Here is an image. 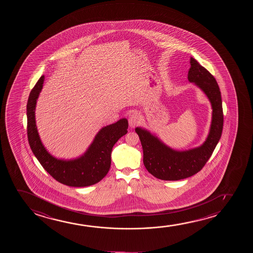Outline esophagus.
<instances>
[{
    "instance_id": "1",
    "label": "esophagus",
    "mask_w": 253,
    "mask_h": 253,
    "mask_svg": "<svg viewBox=\"0 0 253 253\" xmlns=\"http://www.w3.org/2000/svg\"><path fill=\"white\" fill-rule=\"evenodd\" d=\"M141 121H142L141 115L139 114L137 111H133L128 117V125L131 128H134L135 126L138 125Z\"/></svg>"
}]
</instances>
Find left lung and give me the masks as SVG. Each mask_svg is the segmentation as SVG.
Masks as SVG:
<instances>
[{
  "instance_id": "8db88e82",
  "label": "left lung",
  "mask_w": 253,
  "mask_h": 253,
  "mask_svg": "<svg viewBox=\"0 0 253 253\" xmlns=\"http://www.w3.org/2000/svg\"><path fill=\"white\" fill-rule=\"evenodd\" d=\"M190 65L187 79L203 90L211 102L212 109L210 131L204 143L194 149L178 151L164 144L157 136L144 128H135L142 143L146 169L160 180H182L197 173L211 157L221 137L224 117L221 94L217 81L192 57Z\"/></svg>"
}]
</instances>
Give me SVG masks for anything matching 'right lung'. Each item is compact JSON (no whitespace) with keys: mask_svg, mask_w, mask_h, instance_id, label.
I'll return each mask as SVG.
<instances>
[{"mask_svg":"<svg viewBox=\"0 0 253 253\" xmlns=\"http://www.w3.org/2000/svg\"><path fill=\"white\" fill-rule=\"evenodd\" d=\"M44 80L45 76L40 78L29 94L27 104L28 138L32 151L45 171L60 183L76 187L97 183L110 170L111 150L118 139L127 134L128 120L122 118L101 128L90 147L79 158L57 159L42 144L35 122V107Z\"/></svg>","mask_w":253,"mask_h":253,"instance_id":"1","label":"right lung"}]
</instances>
